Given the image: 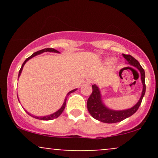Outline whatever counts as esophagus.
<instances>
[{"mask_svg":"<svg viewBox=\"0 0 158 158\" xmlns=\"http://www.w3.org/2000/svg\"><path fill=\"white\" fill-rule=\"evenodd\" d=\"M92 82H93V80H91V79H87L86 80L87 84H91Z\"/></svg>","mask_w":158,"mask_h":158,"instance_id":"1","label":"esophagus"}]
</instances>
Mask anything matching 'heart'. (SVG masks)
Here are the masks:
<instances>
[{"instance_id":"b5f03b06","label":"heart","mask_w":158,"mask_h":158,"mask_svg":"<svg viewBox=\"0 0 158 158\" xmlns=\"http://www.w3.org/2000/svg\"><path fill=\"white\" fill-rule=\"evenodd\" d=\"M114 59H109L107 60V63H108V64H112V63L114 62Z\"/></svg>"}]
</instances>
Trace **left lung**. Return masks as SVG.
I'll return each instance as SVG.
<instances>
[{
    "mask_svg": "<svg viewBox=\"0 0 158 158\" xmlns=\"http://www.w3.org/2000/svg\"><path fill=\"white\" fill-rule=\"evenodd\" d=\"M123 57L126 59L128 64L132 66L135 67L139 70L140 73L141 81L143 83V91L142 95H141L138 102L129 109L123 110H111L103 104L101 98V93L99 91V88L96 85H92V94L88 98V102H87V107L88 110L90 114V115L94 117V119L100 121V122L106 123H115L121 122L123 119L131 117L138 110L142 99L144 97L145 93H146V84H145V71L143 68L141 67L140 64L137 59H135L133 56L131 55H126L123 54Z\"/></svg>",
    "mask_w": 158,
    "mask_h": 158,
    "instance_id": "obj_1",
    "label": "left lung"
}]
</instances>
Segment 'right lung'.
Returning <instances> with one entry per match:
<instances>
[{"mask_svg":"<svg viewBox=\"0 0 158 158\" xmlns=\"http://www.w3.org/2000/svg\"><path fill=\"white\" fill-rule=\"evenodd\" d=\"M57 52V53H59V52L58 51V50H55V49H53V48H45V49H43V50H39V51H37V52H34V53L32 54V55L30 56V57L27 58V59H26V60L24 61V62L23 63L22 66H21V69H20V70H19V77H20V75H21V71H22L23 66H24V64H26V62H27V61L30 60V59H32V57H34V56H35L39 55V54H41V53H42V52ZM77 90V89H73V90H70V91L69 92V93H68V94H67V96H68L69 94H71V93H73V92H74V91H76V90ZM67 98H68V97H65V99H64V103H63L62 106L61 107L60 109L58 110L57 111L55 112V113H53V114H50V115H48V116H44V117H37V116H33V115H32V114H30V113H28V112H27V111H26V112H27V114H29V115H30V116H32V117H34V118L38 119H41V120H50V119H56V118H57V117H59V116H60L61 114H62L63 110H64L65 106H66ZM18 99H19V98H18Z\"/></svg>","mask_w":158,"mask_h":158,"instance_id":"1","label":"right lung"}]
</instances>
